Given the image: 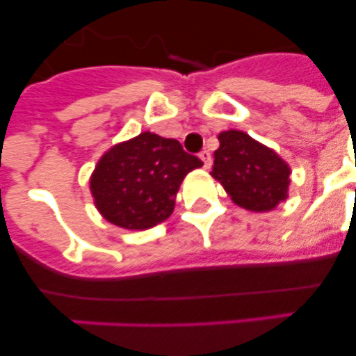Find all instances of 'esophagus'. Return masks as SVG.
<instances>
[{"instance_id": "1", "label": "esophagus", "mask_w": 356, "mask_h": 356, "mask_svg": "<svg viewBox=\"0 0 356 356\" xmlns=\"http://www.w3.org/2000/svg\"><path fill=\"white\" fill-rule=\"evenodd\" d=\"M200 159L201 160H203V168H205V169H209L210 168V165H212V155H210V153H209V151H201V153H200Z\"/></svg>"}]
</instances>
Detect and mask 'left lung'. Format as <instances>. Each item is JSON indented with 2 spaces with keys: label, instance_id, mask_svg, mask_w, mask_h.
Wrapping results in <instances>:
<instances>
[{
  "label": "left lung",
  "instance_id": "1",
  "mask_svg": "<svg viewBox=\"0 0 356 356\" xmlns=\"http://www.w3.org/2000/svg\"><path fill=\"white\" fill-rule=\"evenodd\" d=\"M210 175L221 181L238 207L267 212L287 197L291 169L275 151L248 134L229 130L219 134V149L213 153Z\"/></svg>",
  "mask_w": 356,
  "mask_h": 356
}]
</instances>
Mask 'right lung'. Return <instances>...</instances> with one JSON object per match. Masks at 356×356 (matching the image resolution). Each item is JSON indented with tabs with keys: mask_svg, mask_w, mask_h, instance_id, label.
<instances>
[{
	"mask_svg": "<svg viewBox=\"0 0 356 356\" xmlns=\"http://www.w3.org/2000/svg\"><path fill=\"white\" fill-rule=\"evenodd\" d=\"M201 165L176 139L144 131L106 151L94 169L90 191L106 221L146 229L171 216L180 184Z\"/></svg>",
	"mask_w": 356,
	"mask_h": 356,
	"instance_id": "1",
	"label": "right lung"
}]
</instances>
